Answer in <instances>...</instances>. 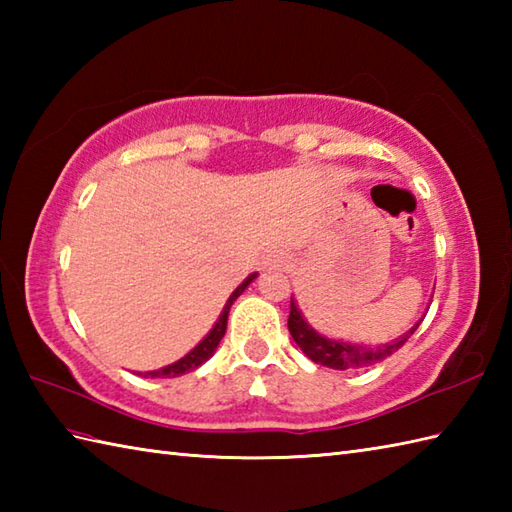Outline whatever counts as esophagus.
I'll use <instances>...</instances> for the list:
<instances>
[{
	"mask_svg": "<svg viewBox=\"0 0 512 512\" xmlns=\"http://www.w3.org/2000/svg\"><path fill=\"white\" fill-rule=\"evenodd\" d=\"M264 264L266 268H286L290 264V257L288 253H284V250H273V253L266 257Z\"/></svg>",
	"mask_w": 512,
	"mask_h": 512,
	"instance_id": "1",
	"label": "esophagus"
}]
</instances>
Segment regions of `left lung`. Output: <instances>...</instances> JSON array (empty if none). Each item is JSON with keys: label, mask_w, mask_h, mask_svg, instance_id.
<instances>
[{"label": "left lung", "mask_w": 512, "mask_h": 512, "mask_svg": "<svg viewBox=\"0 0 512 512\" xmlns=\"http://www.w3.org/2000/svg\"><path fill=\"white\" fill-rule=\"evenodd\" d=\"M422 319L409 328L405 334L398 336L391 343L383 345H358V343H345V341H332L328 336L319 334L317 330L308 325V321L301 317V310L297 308L295 299L290 297V317H288V330L292 334V339L301 347L303 354H306L310 361L317 365L330 367V369H361L376 365L380 361H385L387 356L398 352L402 345L409 341V336L418 330V325Z\"/></svg>", "instance_id": "1"}]
</instances>
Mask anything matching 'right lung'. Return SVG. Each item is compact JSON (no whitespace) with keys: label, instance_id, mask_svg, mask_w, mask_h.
I'll list each match as a JSON object with an SVG mask.
<instances>
[{"label":"right lung","instance_id":"obj_1","mask_svg":"<svg viewBox=\"0 0 512 512\" xmlns=\"http://www.w3.org/2000/svg\"><path fill=\"white\" fill-rule=\"evenodd\" d=\"M255 277H257V273L248 275V277L242 281V284H239V286L233 290V295L228 297L226 306H224V310H222V314H220V319L215 321V325L211 328V332L206 334L204 339H202L198 345H195L193 350H191L187 356H182L180 361L171 363V365H167V367L154 369V372H145V376H151V378H176V376H182V374H189V372H193L195 367H200L202 363L209 361V358L213 356V352L217 350V345H220L224 332H226L228 310H231L233 301H235L239 295H242V292L248 288V284H250V281H253Z\"/></svg>","mask_w":512,"mask_h":512}]
</instances>
